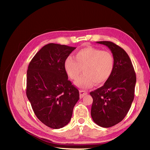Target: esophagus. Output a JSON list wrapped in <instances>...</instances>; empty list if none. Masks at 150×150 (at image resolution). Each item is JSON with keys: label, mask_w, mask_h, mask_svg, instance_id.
Segmentation results:
<instances>
[{"label": "esophagus", "mask_w": 150, "mask_h": 150, "mask_svg": "<svg viewBox=\"0 0 150 150\" xmlns=\"http://www.w3.org/2000/svg\"><path fill=\"white\" fill-rule=\"evenodd\" d=\"M79 93H80V98H82L84 95H87V92H86V91L84 90H80L79 91Z\"/></svg>", "instance_id": "1"}]
</instances>
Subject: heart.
Wrapping results in <instances>:
<instances>
[{
	"mask_svg": "<svg viewBox=\"0 0 150 150\" xmlns=\"http://www.w3.org/2000/svg\"><path fill=\"white\" fill-rule=\"evenodd\" d=\"M115 57L108 51L89 46L79 50L75 54V59L68 57L64 61V69L69 77L76 81L75 85L81 88H90L104 84L112 75L115 69Z\"/></svg>",
	"mask_w": 150,
	"mask_h": 150,
	"instance_id": "b5f03b06",
	"label": "heart"
}]
</instances>
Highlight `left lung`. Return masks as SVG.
I'll return each instance as SVG.
<instances>
[{
  "label": "left lung",
  "instance_id": "obj_1",
  "mask_svg": "<svg viewBox=\"0 0 150 150\" xmlns=\"http://www.w3.org/2000/svg\"><path fill=\"white\" fill-rule=\"evenodd\" d=\"M115 57V69L103 86L90 92L93 98L91 115L103 128L116 125L128 113L134 99L136 74L132 62L122 47L110 41H99Z\"/></svg>",
  "mask_w": 150,
  "mask_h": 150
}]
</instances>
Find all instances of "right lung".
I'll return each mask as SVG.
<instances>
[{"label":"right lung","mask_w":150,"mask_h":150,"mask_svg":"<svg viewBox=\"0 0 150 150\" xmlns=\"http://www.w3.org/2000/svg\"><path fill=\"white\" fill-rule=\"evenodd\" d=\"M75 48L47 44L28 66L27 97L37 117L51 128H61L69 123L79 99L78 89L68 80L64 66L66 59Z\"/></svg>","instance_id":"add662e5"}]
</instances>
